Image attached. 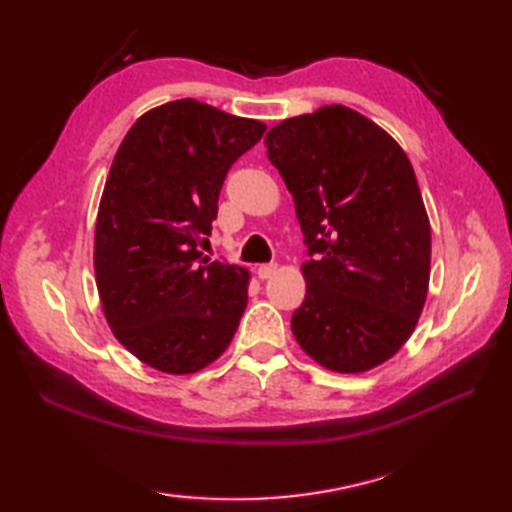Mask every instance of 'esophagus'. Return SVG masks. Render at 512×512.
I'll use <instances>...</instances> for the list:
<instances>
[{
  "label": "esophagus",
  "mask_w": 512,
  "mask_h": 512,
  "mask_svg": "<svg viewBox=\"0 0 512 512\" xmlns=\"http://www.w3.org/2000/svg\"><path fill=\"white\" fill-rule=\"evenodd\" d=\"M277 270H279L277 264H262L257 268V275L259 279H270L273 275H277Z\"/></svg>",
  "instance_id": "esophagus-1"
}]
</instances>
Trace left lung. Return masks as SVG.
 I'll use <instances>...</instances> for the list:
<instances>
[{"label":"left lung","instance_id":"left-lung-1","mask_svg":"<svg viewBox=\"0 0 512 512\" xmlns=\"http://www.w3.org/2000/svg\"><path fill=\"white\" fill-rule=\"evenodd\" d=\"M264 145L319 253L301 264L292 334L332 372L383 365L416 330L431 277L429 215L407 154L345 105L286 118Z\"/></svg>","mask_w":512,"mask_h":512}]
</instances>
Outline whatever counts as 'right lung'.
<instances>
[{
    "mask_svg": "<svg viewBox=\"0 0 512 512\" xmlns=\"http://www.w3.org/2000/svg\"><path fill=\"white\" fill-rule=\"evenodd\" d=\"M266 125L180 99L129 127L107 173L94 275L114 336L140 363L187 376L224 354L248 303L250 273L202 257L233 162Z\"/></svg>",
    "mask_w": 512,
    "mask_h": 512,
    "instance_id": "right-lung-1",
    "label": "right lung"
}]
</instances>
